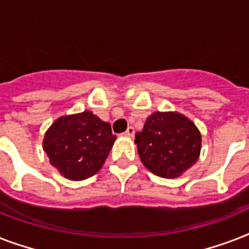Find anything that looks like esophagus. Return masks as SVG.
<instances>
[{"instance_id": "1", "label": "esophagus", "mask_w": 249, "mask_h": 249, "mask_svg": "<svg viewBox=\"0 0 249 249\" xmlns=\"http://www.w3.org/2000/svg\"><path fill=\"white\" fill-rule=\"evenodd\" d=\"M134 133H136L134 128H133V126H129V128L126 129V132H125L124 134L126 137H129V138H133V137H134Z\"/></svg>"}]
</instances>
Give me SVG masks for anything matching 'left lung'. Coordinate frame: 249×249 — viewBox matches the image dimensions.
I'll list each match as a JSON object with an SVG mask.
<instances>
[{
    "mask_svg": "<svg viewBox=\"0 0 249 249\" xmlns=\"http://www.w3.org/2000/svg\"><path fill=\"white\" fill-rule=\"evenodd\" d=\"M134 142L142 164L163 178H177L185 173L196 163L201 150L196 125L173 111L151 113Z\"/></svg>",
    "mask_w": 249,
    "mask_h": 249,
    "instance_id": "8db88e82",
    "label": "left lung"
}]
</instances>
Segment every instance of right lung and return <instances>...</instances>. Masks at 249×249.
Listing matches in <instances>:
<instances>
[{
	"instance_id": "add662e5",
	"label": "right lung",
	"mask_w": 249,
	"mask_h": 249,
	"mask_svg": "<svg viewBox=\"0 0 249 249\" xmlns=\"http://www.w3.org/2000/svg\"><path fill=\"white\" fill-rule=\"evenodd\" d=\"M115 141L108 123L84 111L58 117L45 133L42 148L64 178L83 181L101 170Z\"/></svg>"
}]
</instances>
